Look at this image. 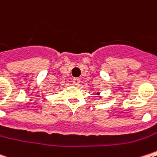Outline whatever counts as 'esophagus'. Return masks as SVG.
<instances>
[{"label":"esophagus","instance_id":"1","mask_svg":"<svg viewBox=\"0 0 157 157\" xmlns=\"http://www.w3.org/2000/svg\"><path fill=\"white\" fill-rule=\"evenodd\" d=\"M80 83H81V79H80V78L76 77V78L73 79V84H74V85L78 86V85H80Z\"/></svg>","mask_w":157,"mask_h":157}]
</instances>
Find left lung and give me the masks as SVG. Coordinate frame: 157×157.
Wrapping results in <instances>:
<instances>
[{
	"label": "left lung",
	"instance_id": "obj_1",
	"mask_svg": "<svg viewBox=\"0 0 157 157\" xmlns=\"http://www.w3.org/2000/svg\"><path fill=\"white\" fill-rule=\"evenodd\" d=\"M97 95H99V93H97Z\"/></svg>",
	"mask_w": 157,
	"mask_h": 157
}]
</instances>
